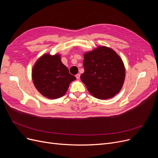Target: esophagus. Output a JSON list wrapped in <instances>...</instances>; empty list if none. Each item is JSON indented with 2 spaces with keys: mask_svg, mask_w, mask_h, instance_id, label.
<instances>
[{
  "mask_svg": "<svg viewBox=\"0 0 158 158\" xmlns=\"http://www.w3.org/2000/svg\"><path fill=\"white\" fill-rule=\"evenodd\" d=\"M76 78H77L78 80V79H80V74L79 73L76 74Z\"/></svg>",
  "mask_w": 158,
  "mask_h": 158,
  "instance_id": "1",
  "label": "esophagus"
}]
</instances>
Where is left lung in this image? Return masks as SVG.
Listing matches in <instances>:
<instances>
[{
	"instance_id": "left-lung-1",
	"label": "left lung",
	"mask_w": 158,
	"mask_h": 158,
	"mask_svg": "<svg viewBox=\"0 0 158 158\" xmlns=\"http://www.w3.org/2000/svg\"><path fill=\"white\" fill-rule=\"evenodd\" d=\"M84 73L80 79L88 92L99 99H107L120 92L125 78L123 61L117 52L98 46L84 55Z\"/></svg>"
}]
</instances>
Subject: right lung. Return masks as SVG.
<instances>
[{"label": "right lung", "instance_id": "add662e5", "mask_svg": "<svg viewBox=\"0 0 158 158\" xmlns=\"http://www.w3.org/2000/svg\"><path fill=\"white\" fill-rule=\"evenodd\" d=\"M31 77L35 88L44 97L55 99L66 94L70 84L76 80L61 61L60 55H43L33 66Z\"/></svg>", "mask_w": 158, "mask_h": 158}]
</instances>
